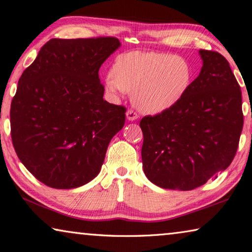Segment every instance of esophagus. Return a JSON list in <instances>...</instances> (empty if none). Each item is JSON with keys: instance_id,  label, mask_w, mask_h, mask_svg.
<instances>
[{"instance_id": "esophagus-1", "label": "esophagus", "mask_w": 252, "mask_h": 252, "mask_svg": "<svg viewBox=\"0 0 252 252\" xmlns=\"http://www.w3.org/2000/svg\"><path fill=\"white\" fill-rule=\"evenodd\" d=\"M138 118V114L133 109H129L126 111V119L130 121H134Z\"/></svg>"}]
</instances>
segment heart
I'll return each mask as SVG.
<instances>
[{
  "label": "heart",
  "instance_id": "obj_1",
  "mask_svg": "<svg viewBox=\"0 0 252 252\" xmlns=\"http://www.w3.org/2000/svg\"><path fill=\"white\" fill-rule=\"evenodd\" d=\"M192 70L185 58L167 53L134 51L117 58L106 89L132 93L138 109L148 114L172 108L189 92Z\"/></svg>",
  "mask_w": 252,
  "mask_h": 252
}]
</instances>
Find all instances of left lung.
<instances>
[{
	"instance_id": "1",
	"label": "left lung",
	"mask_w": 252,
	"mask_h": 252,
	"mask_svg": "<svg viewBox=\"0 0 252 252\" xmlns=\"http://www.w3.org/2000/svg\"><path fill=\"white\" fill-rule=\"evenodd\" d=\"M202 67L178 104L140 122L144 173L162 189L191 190L232 163L244 126L242 91L226 58L200 50Z\"/></svg>"
}]
</instances>
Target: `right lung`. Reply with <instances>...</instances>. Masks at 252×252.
I'll list each match as a JSON object with an SVG mask.
<instances>
[{"label": "right lung", "instance_id": "1", "mask_svg": "<svg viewBox=\"0 0 252 252\" xmlns=\"http://www.w3.org/2000/svg\"><path fill=\"white\" fill-rule=\"evenodd\" d=\"M120 42L114 36L52 39L25 69L10 105L19 160L42 183L70 189L99 173L126 107L104 100L98 70Z\"/></svg>", "mask_w": 252, "mask_h": 252}]
</instances>
